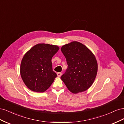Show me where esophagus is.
<instances>
[{
    "mask_svg": "<svg viewBox=\"0 0 124 124\" xmlns=\"http://www.w3.org/2000/svg\"><path fill=\"white\" fill-rule=\"evenodd\" d=\"M57 76L58 77H61L62 76V72H58L57 73Z\"/></svg>",
    "mask_w": 124,
    "mask_h": 124,
    "instance_id": "1",
    "label": "esophagus"
}]
</instances>
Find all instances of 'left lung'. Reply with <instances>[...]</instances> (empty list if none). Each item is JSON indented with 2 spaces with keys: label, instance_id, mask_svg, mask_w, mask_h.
Returning <instances> with one entry per match:
<instances>
[{
  "label": "left lung",
  "instance_id": "8db88e82",
  "mask_svg": "<svg viewBox=\"0 0 124 124\" xmlns=\"http://www.w3.org/2000/svg\"><path fill=\"white\" fill-rule=\"evenodd\" d=\"M61 51L68 66L61 78L62 80L73 93L86 91L94 82L98 71L94 54L85 45L77 41L64 45Z\"/></svg>",
  "mask_w": 124,
  "mask_h": 124
}]
</instances>
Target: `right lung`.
Listing matches in <instances>:
<instances>
[{"instance_id":"1","label":"right lung","mask_w":124,"mask_h":124,"mask_svg":"<svg viewBox=\"0 0 124 124\" xmlns=\"http://www.w3.org/2000/svg\"><path fill=\"white\" fill-rule=\"evenodd\" d=\"M59 49L57 46L39 43L24 55L21 63L20 73L30 90L43 93L53 83L57 74L52 69L51 61Z\"/></svg>"}]
</instances>
